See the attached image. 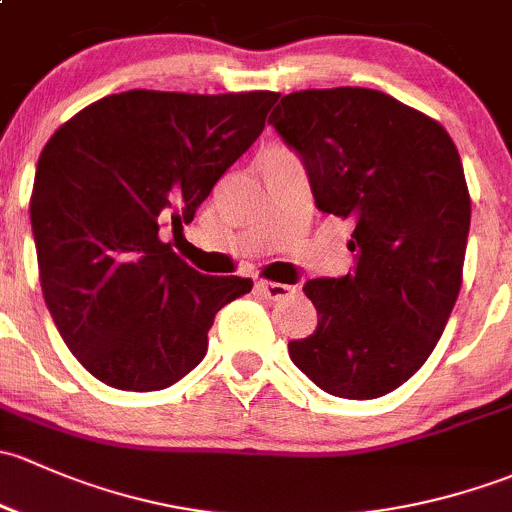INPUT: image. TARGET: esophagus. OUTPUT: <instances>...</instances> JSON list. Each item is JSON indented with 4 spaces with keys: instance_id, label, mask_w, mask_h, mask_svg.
I'll return each mask as SVG.
<instances>
[{
    "instance_id": "esophagus-1",
    "label": "esophagus",
    "mask_w": 512,
    "mask_h": 512,
    "mask_svg": "<svg viewBox=\"0 0 512 512\" xmlns=\"http://www.w3.org/2000/svg\"><path fill=\"white\" fill-rule=\"evenodd\" d=\"M256 288H258V293L268 300H281V298H286V295L295 293V288L288 286V283H273V281H258Z\"/></svg>"
}]
</instances>
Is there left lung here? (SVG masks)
Listing matches in <instances>:
<instances>
[{
	"label": "left lung",
	"mask_w": 512,
	"mask_h": 512,
	"mask_svg": "<svg viewBox=\"0 0 512 512\" xmlns=\"http://www.w3.org/2000/svg\"><path fill=\"white\" fill-rule=\"evenodd\" d=\"M268 125L303 157L320 212L355 224V268L315 278L318 328L288 342L323 392L377 399L444 333L463 281L471 194L444 125L372 88L295 91Z\"/></svg>",
	"instance_id": "8db88e82"
}]
</instances>
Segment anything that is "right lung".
Listing matches in <instances>:
<instances>
[{
  "label": "right lung",
  "mask_w": 512,
  "mask_h": 512,
  "mask_svg": "<svg viewBox=\"0 0 512 512\" xmlns=\"http://www.w3.org/2000/svg\"><path fill=\"white\" fill-rule=\"evenodd\" d=\"M278 100L249 93H113L39 155L31 189L39 281L56 328L103 384L155 392L207 355L209 328L254 281L202 276L160 239L194 219Z\"/></svg>",
  "instance_id": "right-lung-1"
}]
</instances>
